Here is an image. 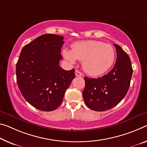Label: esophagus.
I'll list each match as a JSON object with an SVG mask.
<instances>
[{"label": "esophagus", "mask_w": 147, "mask_h": 147, "mask_svg": "<svg viewBox=\"0 0 147 147\" xmlns=\"http://www.w3.org/2000/svg\"><path fill=\"white\" fill-rule=\"evenodd\" d=\"M75 75L76 76H82V73H80L78 70H76L75 71Z\"/></svg>", "instance_id": "obj_1"}]
</instances>
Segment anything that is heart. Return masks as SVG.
Here are the masks:
<instances>
[{
    "instance_id": "obj_1",
    "label": "heart",
    "mask_w": 147,
    "mask_h": 147,
    "mask_svg": "<svg viewBox=\"0 0 147 147\" xmlns=\"http://www.w3.org/2000/svg\"><path fill=\"white\" fill-rule=\"evenodd\" d=\"M71 47L72 51H63L64 57L72 63H74L76 59L83 61V69L90 75L99 76L104 74L115 61V49L111 44L101 41L76 42Z\"/></svg>"
}]
</instances>
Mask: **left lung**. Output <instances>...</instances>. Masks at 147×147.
Returning a JSON list of instances; mask_svg holds the SVG:
<instances>
[{"mask_svg":"<svg viewBox=\"0 0 147 147\" xmlns=\"http://www.w3.org/2000/svg\"><path fill=\"white\" fill-rule=\"evenodd\" d=\"M114 46L117 57L113 69L102 77H84L83 98L92 110L104 111L112 109L124 98L129 90L133 73L130 58L120 46Z\"/></svg>","mask_w":147,"mask_h":147,"instance_id":"1","label":"left lung"}]
</instances>
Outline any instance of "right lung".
<instances>
[{"label": "right lung", "instance_id": "1", "mask_svg": "<svg viewBox=\"0 0 147 147\" xmlns=\"http://www.w3.org/2000/svg\"><path fill=\"white\" fill-rule=\"evenodd\" d=\"M63 36L45 34L25 45L16 64L18 86L25 99L43 111H52L62 103L75 77L74 69L59 66Z\"/></svg>", "mask_w": 147, "mask_h": 147}]
</instances>
